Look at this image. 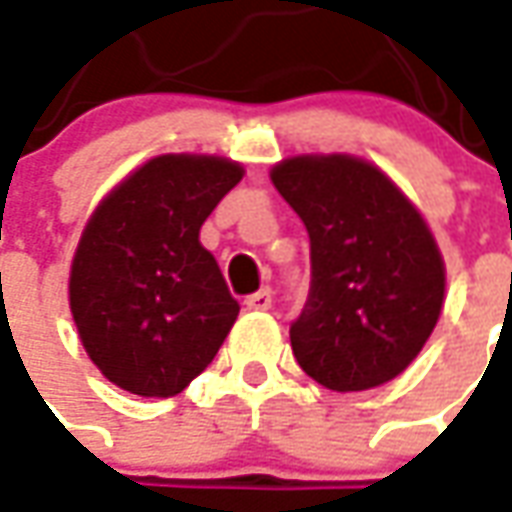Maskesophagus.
I'll return each mask as SVG.
<instances>
[{
    "mask_svg": "<svg viewBox=\"0 0 512 512\" xmlns=\"http://www.w3.org/2000/svg\"><path fill=\"white\" fill-rule=\"evenodd\" d=\"M244 305L249 307V310H268V307H271V291H268V288H263V291L246 296Z\"/></svg>",
    "mask_w": 512,
    "mask_h": 512,
    "instance_id": "1",
    "label": "esophagus"
}]
</instances>
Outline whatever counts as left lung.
<instances>
[{
	"label": "left lung",
	"instance_id": "obj_1",
	"mask_svg": "<svg viewBox=\"0 0 512 512\" xmlns=\"http://www.w3.org/2000/svg\"><path fill=\"white\" fill-rule=\"evenodd\" d=\"M271 182L310 235V293L291 324L296 363L341 393L393 380L441 316L446 271L427 221L360 157H288Z\"/></svg>",
	"mask_w": 512,
	"mask_h": 512
}]
</instances>
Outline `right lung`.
<instances>
[{
    "mask_svg": "<svg viewBox=\"0 0 512 512\" xmlns=\"http://www.w3.org/2000/svg\"><path fill=\"white\" fill-rule=\"evenodd\" d=\"M241 177L227 157H152L85 224L71 263V316L113 385L166 399L213 363L241 307L199 230Z\"/></svg>",
    "mask_w": 512,
    "mask_h": 512,
    "instance_id": "1",
    "label": "right lung"
}]
</instances>
